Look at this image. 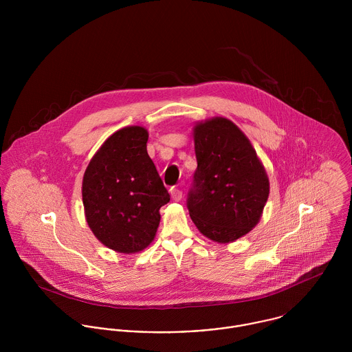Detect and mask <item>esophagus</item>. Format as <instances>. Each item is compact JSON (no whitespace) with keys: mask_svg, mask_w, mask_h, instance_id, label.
<instances>
[{"mask_svg":"<svg viewBox=\"0 0 352 352\" xmlns=\"http://www.w3.org/2000/svg\"><path fill=\"white\" fill-rule=\"evenodd\" d=\"M170 195H172V199H173V201H182V198H183V191H182L180 188H177V187H172V188H170Z\"/></svg>","mask_w":352,"mask_h":352,"instance_id":"1","label":"esophagus"}]
</instances>
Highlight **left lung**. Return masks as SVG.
<instances>
[{
    "instance_id": "8db88e82",
    "label": "left lung",
    "mask_w": 352,
    "mask_h": 352,
    "mask_svg": "<svg viewBox=\"0 0 352 352\" xmlns=\"http://www.w3.org/2000/svg\"><path fill=\"white\" fill-rule=\"evenodd\" d=\"M194 141L198 168L187 197L190 217L210 240L234 241L256 226L268 199L264 166L229 119L199 123Z\"/></svg>"
}]
</instances>
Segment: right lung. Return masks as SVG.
Masks as SVG:
<instances>
[{
    "mask_svg": "<svg viewBox=\"0 0 352 352\" xmlns=\"http://www.w3.org/2000/svg\"><path fill=\"white\" fill-rule=\"evenodd\" d=\"M148 138V131L140 126L113 133L84 175L87 222L113 251L146 248L160 225V208L170 199L146 151Z\"/></svg>",
    "mask_w": 352,
    "mask_h": 352,
    "instance_id": "add662e5",
    "label": "right lung"
}]
</instances>
